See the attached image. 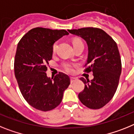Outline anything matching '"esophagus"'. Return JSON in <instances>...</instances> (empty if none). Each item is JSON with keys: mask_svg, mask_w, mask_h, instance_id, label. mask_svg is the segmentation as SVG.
Listing matches in <instances>:
<instances>
[{"mask_svg": "<svg viewBox=\"0 0 134 134\" xmlns=\"http://www.w3.org/2000/svg\"><path fill=\"white\" fill-rule=\"evenodd\" d=\"M70 80H71V83H74V81L77 80V78H75V77H71Z\"/></svg>", "mask_w": 134, "mask_h": 134, "instance_id": "34e87169", "label": "esophagus"}]
</instances>
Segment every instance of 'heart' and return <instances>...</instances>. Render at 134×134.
Returning <instances> with one entry per match:
<instances>
[{"instance_id": "heart-1", "label": "heart", "mask_w": 134, "mask_h": 134, "mask_svg": "<svg viewBox=\"0 0 134 134\" xmlns=\"http://www.w3.org/2000/svg\"><path fill=\"white\" fill-rule=\"evenodd\" d=\"M78 44H83L80 41V40H77V39H75L74 40V41H73V45L74 46H76V45H78ZM56 46H57V43H54V44H53V50L54 51L56 48ZM63 67L65 68L66 71L67 72H69V73H73L74 71V65L71 63H66L63 65Z\"/></svg>"}]
</instances>
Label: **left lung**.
Returning a JSON list of instances; mask_svg holds the SVG:
<instances>
[{
    "mask_svg": "<svg viewBox=\"0 0 134 134\" xmlns=\"http://www.w3.org/2000/svg\"><path fill=\"white\" fill-rule=\"evenodd\" d=\"M83 38L88 48L85 71L93 73L91 81L81 77L84 89L78 94L80 100L89 109L103 107L113 97L121 73V60L116 42L104 30L96 27L69 30Z\"/></svg>",
    "mask_w": 134,
    "mask_h": 134,
    "instance_id": "left-lung-1",
    "label": "left lung"
}]
</instances>
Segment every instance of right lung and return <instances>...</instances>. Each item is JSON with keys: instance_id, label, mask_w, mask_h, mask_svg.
I'll list each match as a JSON object with an SVG mask.
<instances>
[{"instance_id": "obj_1", "label": "right lung", "mask_w": 134, "mask_h": 134, "mask_svg": "<svg viewBox=\"0 0 134 134\" xmlns=\"http://www.w3.org/2000/svg\"><path fill=\"white\" fill-rule=\"evenodd\" d=\"M68 34L65 30L36 27L25 34L17 44L15 75L25 100L38 110L48 111L57 107L70 84L66 74L59 73L51 78L46 73L53 57V44Z\"/></svg>"}]
</instances>
